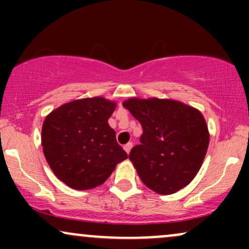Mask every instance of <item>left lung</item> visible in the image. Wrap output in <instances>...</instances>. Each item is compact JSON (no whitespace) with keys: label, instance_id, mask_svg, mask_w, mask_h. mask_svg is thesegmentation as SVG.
<instances>
[{"label":"left lung","instance_id":"left-lung-1","mask_svg":"<svg viewBox=\"0 0 249 249\" xmlns=\"http://www.w3.org/2000/svg\"><path fill=\"white\" fill-rule=\"evenodd\" d=\"M116 107L104 97H92L65 103L45 117L43 153L67 186L79 191L99 186L127 159L107 123Z\"/></svg>","mask_w":249,"mask_h":249}]
</instances>
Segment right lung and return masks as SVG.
Masks as SVG:
<instances>
[{"label":"right lung","instance_id":"obj_1","mask_svg":"<svg viewBox=\"0 0 249 249\" xmlns=\"http://www.w3.org/2000/svg\"><path fill=\"white\" fill-rule=\"evenodd\" d=\"M123 105L142 127L141 144L128 156L142 181L162 196L186 187L199 172L210 142L204 116L171 99L130 98Z\"/></svg>","mask_w":249,"mask_h":249}]
</instances>
